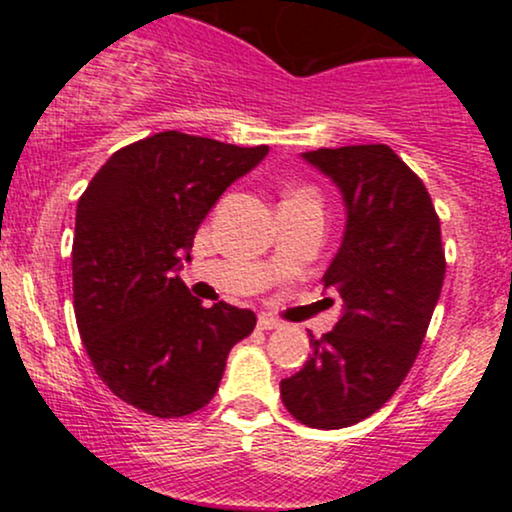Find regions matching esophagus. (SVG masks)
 I'll list each match as a JSON object with an SVG mask.
<instances>
[{
  "label": "esophagus",
  "instance_id": "esophagus-1",
  "mask_svg": "<svg viewBox=\"0 0 512 512\" xmlns=\"http://www.w3.org/2000/svg\"><path fill=\"white\" fill-rule=\"evenodd\" d=\"M257 327H260V330H279V327H281V322L276 320V317L260 315V320H257Z\"/></svg>",
  "mask_w": 512,
  "mask_h": 512
}]
</instances>
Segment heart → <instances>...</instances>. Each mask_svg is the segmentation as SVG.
Returning a JSON list of instances; mask_svg holds the SVG:
<instances>
[{
  "label": "heart",
  "instance_id": "heart-1",
  "mask_svg": "<svg viewBox=\"0 0 512 512\" xmlns=\"http://www.w3.org/2000/svg\"><path fill=\"white\" fill-rule=\"evenodd\" d=\"M293 195H310V192H305V190H298V192H293Z\"/></svg>",
  "mask_w": 512,
  "mask_h": 512
}]
</instances>
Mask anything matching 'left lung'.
Returning a JSON list of instances; mask_svg holds the SVG:
<instances>
[{
    "mask_svg": "<svg viewBox=\"0 0 512 512\" xmlns=\"http://www.w3.org/2000/svg\"><path fill=\"white\" fill-rule=\"evenodd\" d=\"M339 187L344 238L322 284L342 317L281 380V402L310 428H346L395 395L414 366L445 279L440 219L419 175L385 144L305 151Z\"/></svg>",
    "mask_w": 512,
    "mask_h": 512,
    "instance_id": "1",
    "label": "left lung"
}]
</instances>
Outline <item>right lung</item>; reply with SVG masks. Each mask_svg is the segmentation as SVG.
<instances>
[{"label":"right lung","instance_id":"right-lung-1","mask_svg":"<svg viewBox=\"0 0 512 512\" xmlns=\"http://www.w3.org/2000/svg\"><path fill=\"white\" fill-rule=\"evenodd\" d=\"M158 132L115 151L76 207L74 315L98 378L122 402L178 419L216 395L228 351L255 330L252 310L204 308L178 272L226 187L267 156Z\"/></svg>","mask_w":512,"mask_h":512}]
</instances>
